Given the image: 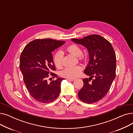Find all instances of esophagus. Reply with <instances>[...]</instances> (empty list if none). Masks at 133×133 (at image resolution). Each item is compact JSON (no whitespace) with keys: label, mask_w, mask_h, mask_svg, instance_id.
Wrapping results in <instances>:
<instances>
[{"label":"esophagus","mask_w":133,"mask_h":133,"mask_svg":"<svg viewBox=\"0 0 133 133\" xmlns=\"http://www.w3.org/2000/svg\"><path fill=\"white\" fill-rule=\"evenodd\" d=\"M67 80L68 81H74V80H75V79H70V78H68V79H67Z\"/></svg>","instance_id":"1"}]
</instances>
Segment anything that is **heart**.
<instances>
[{"mask_svg":"<svg viewBox=\"0 0 133 133\" xmlns=\"http://www.w3.org/2000/svg\"><path fill=\"white\" fill-rule=\"evenodd\" d=\"M67 51L74 55L76 57H80L82 59L80 56L82 55V51L81 48L77 45L72 44L68 46ZM53 61L55 66L58 68H61L63 66V54L61 51L58 52L54 57ZM82 68L80 65L67 67L65 68L61 72V75L63 77L74 79L75 78L81 74Z\"/></svg>","mask_w":133,"mask_h":133,"instance_id":"heart-1","label":"heart"}]
</instances>
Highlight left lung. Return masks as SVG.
<instances>
[{"label": "left lung", "instance_id": "obj_1", "mask_svg": "<svg viewBox=\"0 0 133 133\" xmlns=\"http://www.w3.org/2000/svg\"><path fill=\"white\" fill-rule=\"evenodd\" d=\"M71 40L84 46L89 58L84 73L90 77L83 79V86L78 92L79 97L87 103L99 101L107 94L115 78L116 55L114 49L108 40L99 35ZM93 77L94 79L90 83L89 81Z\"/></svg>", "mask_w": 133, "mask_h": 133}]
</instances>
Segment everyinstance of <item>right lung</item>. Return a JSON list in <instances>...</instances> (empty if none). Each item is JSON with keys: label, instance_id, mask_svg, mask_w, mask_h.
I'll list each match as a JSON object with an SVG mask.
<instances>
[{"label": "right lung", "instance_id": "add662e5", "mask_svg": "<svg viewBox=\"0 0 133 133\" xmlns=\"http://www.w3.org/2000/svg\"><path fill=\"white\" fill-rule=\"evenodd\" d=\"M65 43L52 39L34 40L28 44L20 58V69L29 93L34 99L41 103H50L59 96L64 78H59L50 84L47 78L55 71L52 52Z\"/></svg>", "mask_w": 133, "mask_h": 133}]
</instances>
